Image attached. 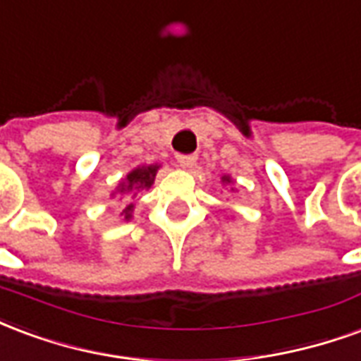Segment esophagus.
I'll return each instance as SVG.
<instances>
[{
	"instance_id": "34e87169",
	"label": "esophagus",
	"mask_w": 361,
	"mask_h": 361,
	"mask_svg": "<svg viewBox=\"0 0 361 361\" xmlns=\"http://www.w3.org/2000/svg\"><path fill=\"white\" fill-rule=\"evenodd\" d=\"M196 159H198L196 155H178L177 157L178 165H180L183 169H192V167L196 165Z\"/></svg>"
}]
</instances>
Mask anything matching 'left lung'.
I'll use <instances>...</instances> for the list:
<instances>
[{
  "mask_svg": "<svg viewBox=\"0 0 361 361\" xmlns=\"http://www.w3.org/2000/svg\"><path fill=\"white\" fill-rule=\"evenodd\" d=\"M223 183H231V177H223Z\"/></svg>",
  "mask_w": 361,
  "mask_h": 361,
  "instance_id": "obj_1",
  "label": "left lung"
}]
</instances>
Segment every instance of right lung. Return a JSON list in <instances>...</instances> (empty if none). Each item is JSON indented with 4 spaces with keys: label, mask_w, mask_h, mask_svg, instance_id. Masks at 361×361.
Segmentation results:
<instances>
[{
    "label": "right lung",
    "mask_w": 361,
    "mask_h": 361,
    "mask_svg": "<svg viewBox=\"0 0 361 361\" xmlns=\"http://www.w3.org/2000/svg\"><path fill=\"white\" fill-rule=\"evenodd\" d=\"M157 169H159V165H142V167H136V169H133L126 175V178L119 184L117 190H119L121 194H130V200H133L134 196H136V192L144 190V188L148 190L149 186L154 184ZM133 209L134 204H128V206L125 207V212L123 213H125L126 221L133 217Z\"/></svg>",
    "instance_id": "add662e5"
}]
</instances>
